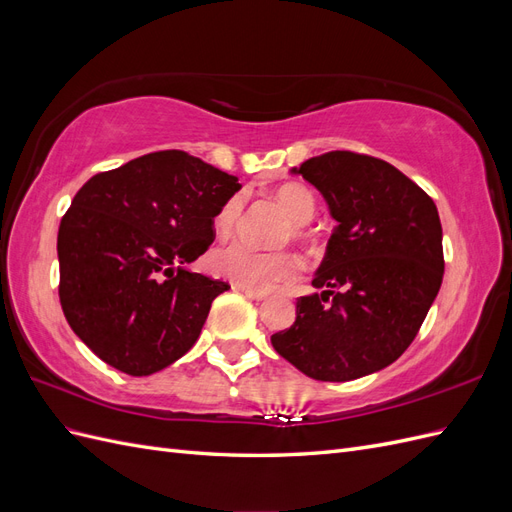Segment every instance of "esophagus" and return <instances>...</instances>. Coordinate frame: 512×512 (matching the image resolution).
I'll return each instance as SVG.
<instances>
[{
  "label": "esophagus",
  "instance_id": "esophagus-1",
  "mask_svg": "<svg viewBox=\"0 0 512 512\" xmlns=\"http://www.w3.org/2000/svg\"><path fill=\"white\" fill-rule=\"evenodd\" d=\"M247 299H252V301H267V297L269 294L265 292V290H256V288H245V286H237Z\"/></svg>",
  "mask_w": 512,
  "mask_h": 512
}]
</instances>
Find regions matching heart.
<instances>
[{
  "instance_id": "1",
  "label": "heart",
  "mask_w": 512,
  "mask_h": 512,
  "mask_svg": "<svg viewBox=\"0 0 512 512\" xmlns=\"http://www.w3.org/2000/svg\"><path fill=\"white\" fill-rule=\"evenodd\" d=\"M275 198L288 218L294 222L292 235L303 237V224L312 220L316 211V198L301 183H284L275 190ZM243 213V196L235 194L228 198L215 215V230L218 235L228 237ZM213 271L235 282L237 286L267 290L280 282H288L301 271V260L292 252H262L245 241H232L211 256Z\"/></svg>"
}]
</instances>
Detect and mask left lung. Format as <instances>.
Returning a JSON list of instances; mask_svg holds the SVG:
<instances>
[{
  "label": "left lung",
  "instance_id": "left-lung-1",
  "mask_svg": "<svg viewBox=\"0 0 512 512\" xmlns=\"http://www.w3.org/2000/svg\"><path fill=\"white\" fill-rule=\"evenodd\" d=\"M337 222L297 320L271 335L305 376L348 382L395 363L436 301L444 275L436 203L393 164L329 151L290 170Z\"/></svg>",
  "mask_w": 512,
  "mask_h": 512
}]
</instances>
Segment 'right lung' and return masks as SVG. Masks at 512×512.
Wrapping results in <instances>:
<instances>
[{"label": "right lung", "mask_w": 512, "mask_h": 512, "mask_svg": "<svg viewBox=\"0 0 512 512\" xmlns=\"http://www.w3.org/2000/svg\"><path fill=\"white\" fill-rule=\"evenodd\" d=\"M185 151L147 153L91 177L59 224V301L72 331L128 376L188 352L230 286L185 269L213 243V218L241 190Z\"/></svg>", "instance_id": "obj_1"}]
</instances>
